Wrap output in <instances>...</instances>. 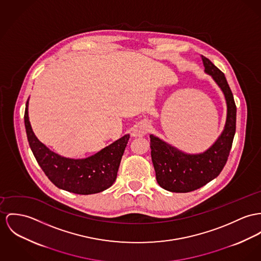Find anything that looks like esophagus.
Returning a JSON list of instances; mask_svg holds the SVG:
<instances>
[{
    "label": "esophagus",
    "instance_id": "obj_1",
    "mask_svg": "<svg viewBox=\"0 0 261 261\" xmlns=\"http://www.w3.org/2000/svg\"><path fill=\"white\" fill-rule=\"evenodd\" d=\"M150 126H151V124H150L149 121H144V122L140 123V124L132 131V134H131V135H132L133 137H137V136L144 135V134H146V133L149 131Z\"/></svg>",
    "mask_w": 261,
    "mask_h": 261
}]
</instances>
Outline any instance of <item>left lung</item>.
Listing matches in <instances>:
<instances>
[{
	"label": "left lung",
	"instance_id": "left-lung-1",
	"mask_svg": "<svg viewBox=\"0 0 261 261\" xmlns=\"http://www.w3.org/2000/svg\"><path fill=\"white\" fill-rule=\"evenodd\" d=\"M204 72L220 86L226 101V121L221 136L203 153L188 154L150 135L151 157L156 179L163 189L173 193H189L200 189L221 174L228 158L237 125V106L224 74L208 59L201 56Z\"/></svg>",
	"mask_w": 261,
	"mask_h": 261
}]
</instances>
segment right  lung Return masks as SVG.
<instances>
[{"mask_svg": "<svg viewBox=\"0 0 261 261\" xmlns=\"http://www.w3.org/2000/svg\"><path fill=\"white\" fill-rule=\"evenodd\" d=\"M29 99L24 110V127L30 147L37 162L50 181L61 190L91 195L100 193L116 180L129 134L85 159H69L50 151L35 135L29 120Z\"/></svg>", "mask_w": 261, "mask_h": 261, "instance_id": "add662e5", "label": "right lung"}]
</instances>
